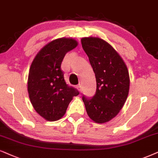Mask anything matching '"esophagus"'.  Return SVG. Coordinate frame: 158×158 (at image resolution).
Wrapping results in <instances>:
<instances>
[{"mask_svg": "<svg viewBox=\"0 0 158 158\" xmlns=\"http://www.w3.org/2000/svg\"><path fill=\"white\" fill-rule=\"evenodd\" d=\"M77 89L78 90H79L80 93H81L82 92V87H81V85H79L77 86Z\"/></svg>", "mask_w": 158, "mask_h": 158, "instance_id": "1", "label": "esophagus"}]
</instances>
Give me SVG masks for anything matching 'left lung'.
<instances>
[{
    "mask_svg": "<svg viewBox=\"0 0 158 158\" xmlns=\"http://www.w3.org/2000/svg\"><path fill=\"white\" fill-rule=\"evenodd\" d=\"M81 45L96 79L94 96H82L89 118L104 123L117 116L125 104L130 87L126 65L111 46L99 38H83Z\"/></svg>",
    "mask_w": 158,
    "mask_h": 158,
    "instance_id": "left-lung-1",
    "label": "left lung"
}]
</instances>
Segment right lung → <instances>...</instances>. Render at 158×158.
Masks as SVG:
<instances>
[{
	"instance_id": "right-lung-1",
	"label": "right lung",
	"mask_w": 158,
	"mask_h": 158,
	"mask_svg": "<svg viewBox=\"0 0 158 158\" xmlns=\"http://www.w3.org/2000/svg\"><path fill=\"white\" fill-rule=\"evenodd\" d=\"M73 39L54 40L37 54L30 68L27 90L36 112L48 121H56L65 114L77 89L65 82L61 63L65 54L77 46Z\"/></svg>"
}]
</instances>
